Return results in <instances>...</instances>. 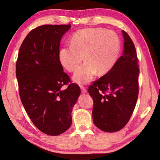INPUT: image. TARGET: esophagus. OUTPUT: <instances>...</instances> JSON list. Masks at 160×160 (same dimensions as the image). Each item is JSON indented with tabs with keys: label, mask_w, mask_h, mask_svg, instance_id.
<instances>
[{
	"label": "esophagus",
	"mask_w": 160,
	"mask_h": 160,
	"mask_svg": "<svg viewBox=\"0 0 160 160\" xmlns=\"http://www.w3.org/2000/svg\"><path fill=\"white\" fill-rule=\"evenodd\" d=\"M80 88H81V92H82V93H86L87 92V90L84 86H81Z\"/></svg>",
	"instance_id": "1"
}]
</instances>
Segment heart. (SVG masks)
Here are the masks:
<instances>
[{
	"label": "heart",
	"mask_w": 160,
	"mask_h": 160,
	"mask_svg": "<svg viewBox=\"0 0 160 160\" xmlns=\"http://www.w3.org/2000/svg\"><path fill=\"white\" fill-rule=\"evenodd\" d=\"M120 52V40L113 31L102 28H89L75 32L70 45L63 46L59 52L62 65L70 72L76 71L83 61L86 62L74 76L79 84L88 83L98 72L102 74L109 72L117 61Z\"/></svg>",
	"instance_id": "heart-1"
}]
</instances>
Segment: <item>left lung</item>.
<instances>
[{
  "label": "left lung",
  "mask_w": 160,
  "mask_h": 160,
  "mask_svg": "<svg viewBox=\"0 0 160 160\" xmlns=\"http://www.w3.org/2000/svg\"><path fill=\"white\" fill-rule=\"evenodd\" d=\"M122 56L109 72L93 81L88 89L93 99V122L107 132L119 131L127 125L136 106L139 90L137 51L128 33L122 31Z\"/></svg>",
  "instance_id": "obj_1"
}]
</instances>
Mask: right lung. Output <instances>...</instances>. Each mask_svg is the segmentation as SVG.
Instances as JSON below:
<instances>
[{
    "instance_id": "obj_1",
    "label": "right lung",
    "mask_w": 160,
    "mask_h": 160,
    "mask_svg": "<svg viewBox=\"0 0 160 160\" xmlns=\"http://www.w3.org/2000/svg\"><path fill=\"white\" fill-rule=\"evenodd\" d=\"M71 25H43L32 29L21 45L16 76L21 101L33 124L57 136L70 128L72 110L81 93L63 71L60 43ZM67 85L63 90L62 87Z\"/></svg>"
}]
</instances>
